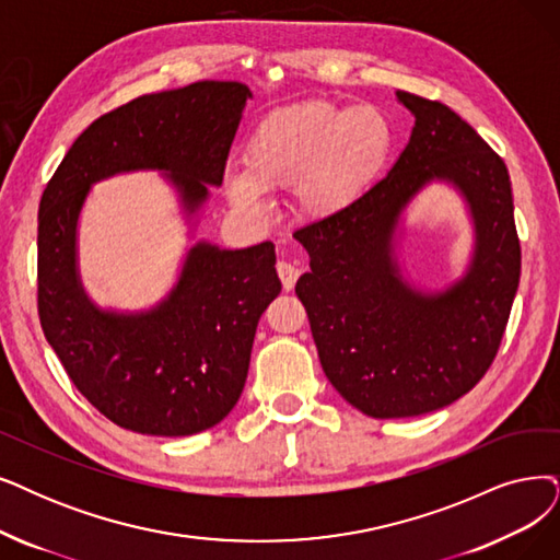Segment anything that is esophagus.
Wrapping results in <instances>:
<instances>
[{"mask_svg":"<svg viewBox=\"0 0 560 560\" xmlns=\"http://www.w3.org/2000/svg\"><path fill=\"white\" fill-rule=\"evenodd\" d=\"M276 271H278L280 280H282V287H284V292H292V289H294V284H296V280H299V276H301V271H299V266H294V264H289V261H278V266H276Z\"/></svg>","mask_w":560,"mask_h":560,"instance_id":"1","label":"esophagus"}]
</instances>
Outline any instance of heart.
<instances>
[{
	"label": "heart",
	"instance_id": "b5f03b06",
	"mask_svg": "<svg viewBox=\"0 0 560 560\" xmlns=\"http://www.w3.org/2000/svg\"><path fill=\"white\" fill-rule=\"evenodd\" d=\"M382 109L305 103L266 117L245 147V172H230L228 195L255 207L264 192L296 188L310 215H332L361 197L393 151Z\"/></svg>",
	"mask_w": 560,
	"mask_h": 560
}]
</instances>
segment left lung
<instances>
[{
    "label": "left lung",
    "instance_id": "left-lung-1",
    "mask_svg": "<svg viewBox=\"0 0 560 560\" xmlns=\"http://www.w3.org/2000/svg\"><path fill=\"white\" fill-rule=\"evenodd\" d=\"M413 115L397 163L347 209L294 232L310 255L296 282L322 368L351 407L411 418L453 405L499 353L522 273L510 174L501 155L439 101L397 92ZM432 177L455 183L472 207L477 255L467 278L439 298L400 282L392 232Z\"/></svg>",
    "mask_w": 560,
    "mask_h": 560
}]
</instances>
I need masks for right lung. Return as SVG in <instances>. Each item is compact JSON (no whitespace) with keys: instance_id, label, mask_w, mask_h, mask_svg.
<instances>
[{"instance_id":"right-lung-1","label":"right lung","mask_w":560,"mask_h":560,"mask_svg":"<svg viewBox=\"0 0 560 560\" xmlns=\"http://www.w3.org/2000/svg\"><path fill=\"white\" fill-rule=\"evenodd\" d=\"M250 89L205 80L105 112L63 155L38 207V319L75 388L107 420L151 436H190L225 418L250 368L261 312L280 294L271 241L245 250L199 243L165 303L101 312L75 273L89 186L128 170H167L188 211L220 186Z\"/></svg>"}]
</instances>
